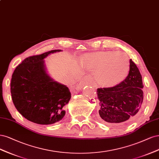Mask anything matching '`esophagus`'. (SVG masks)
<instances>
[{
  "label": "esophagus",
  "mask_w": 159,
  "mask_h": 159,
  "mask_svg": "<svg viewBox=\"0 0 159 159\" xmlns=\"http://www.w3.org/2000/svg\"><path fill=\"white\" fill-rule=\"evenodd\" d=\"M90 80V77L89 76H85L83 78V79L81 80V81L79 83V84L77 86V89H80L83 87L84 85L86 84L87 83H89V81Z\"/></svg>",
  "instance_id": "34e87169"
}]
</instances>
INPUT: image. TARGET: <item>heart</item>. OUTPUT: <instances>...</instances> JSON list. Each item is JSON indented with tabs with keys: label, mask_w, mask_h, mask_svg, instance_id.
I'll return each instance as SVG.
<instances>
[{
	"label": "heart",
	"mask_w": 159,
	"mask_h": 159,
	"mask_svg": "<svg viewBox=\"0 0 159 159\" xmlns=\"http://www.w3.org/2000/svg\"><path fill=\"white\" fill-rule=\"evenodd\" d=\"M85 59L87 67L95 70L97 83L106 88L120 84L129 70V58L121 52H97L86 54Z\"/></svg>",
	"instance_id": "obj_1"
}]
</instances>
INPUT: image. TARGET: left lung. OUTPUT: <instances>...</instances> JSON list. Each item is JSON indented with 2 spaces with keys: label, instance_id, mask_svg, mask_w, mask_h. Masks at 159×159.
<instances>
[{
  "label": "left lung",
  "instance_id": "1",
  "mask_svg": "<svg viewBox=\"0 0 159 159\" xmlns=\"http://www.w3.org/2000/svg\"><path fill=\"white\" fill-rule=\"evenodd\" d=\"M129 74L112 88L97 89L100 109L99 119L105 124L129 121L137 116L143 100V84L139 69L131 59Z\"/></svg>",
  "mask_w": 159,
  "mask_h": 159
}]
</instances>
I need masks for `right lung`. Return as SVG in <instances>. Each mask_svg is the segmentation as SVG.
<instances>
[{
	"mask_svg": "<svg viewBox=\"0 0 159 159\" xmlns=\"http://www.w3.org/2000/svg\"><path fill=\"white\" fill-rule=\"evenodd\" d=\"M61 51L52 50L25 59L12 74L13 103L20 114L35 124H53L65 115V107L71 97L70 90L51 77L43 60L51 53Z\"/></svg>",
	"mask_w": 159,
	"mask_h": 159,
	"instance_id": "add662e5",
	"label": "right lung"
}]
</instances>
